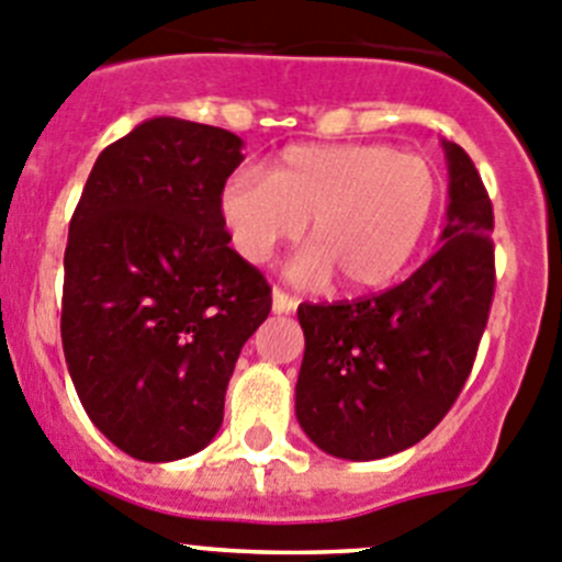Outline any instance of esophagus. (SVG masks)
Wrapping results in <instances>:
<instances>
[{
  "label": "esophagus",
  "instance_id": "1",
  "mask_svg": "<svg viewBox=\"0 0 562 562\" xmlns=\"http://www.w3.org/2000/svg\"><path fill=\"white\" fill-rule=\"evenodd\" d=\"M271 305H274V313H291L296 307V300H293L291 293H285L282 288H274L271 293Z\"/></svg>",
  "mask_w": 562,
  "mask_h": 562
}]
</instances>
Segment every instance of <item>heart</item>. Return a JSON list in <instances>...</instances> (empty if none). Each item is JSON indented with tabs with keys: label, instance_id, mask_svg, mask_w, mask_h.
I'll return each instance as SVG.
<instances>
[{
	"label": "heart",
	"instance_id": "b5f03b06",
	"mask_svg": "<svg viewBox=\"0 0 562 562\" xmlns=\"http://www.w3.org/2000/svg\"><path fill=\"white\" fill-rule=\"evenodd\" d=\"M439 206V176L428 159L378 143L291 145L271 173L240 168L224 181L221 224L246 262L262 266L280 246L316 240L291 274L347 291H372L406 269Z\"/></svg>",
	"mask_w": 562,
	"mask_h": 562
}]
</instances>
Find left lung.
<instances>
[{
	"instance_id": "8db88e82",
	"label": "left lung",
	"mask_w": 562,
	"mask_h": 562,
	"mask_svg": "<svg viewBox=\"0 0 562 562\" xmlns=\"http://www.w3.org/2000/svg\"><path fill=\"white\" fill-rule=\"evenodd\" d=\"M448 156L442 249L406 282L333 305H300L305 358L296 419L325 453L352 462L406 451L457 403L495 291L493 204L457 143Z\"/></svg>"
}]
</instances>
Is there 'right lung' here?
<instances>
[{"label":"right lung","instance_id":"obj_1","mask_svg":"<svg viewBox=\"0 0 562 562\" xmlns=\"http://www.w3.org/2000/svg\"><path fill=\"white\" fill-rule=\"evenodd\" d=\"M240 148L215 125L145 120L98 156L69 221V375L94 426L143 462L210 445L240 347L269 318V282L218 212Z\"/></svg>","mask_w":562,"mask_h":562}]
</instances>
